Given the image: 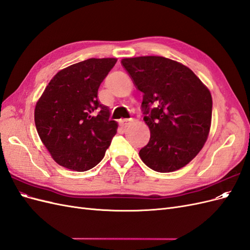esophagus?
Segmentation results:
<instances>
[{
  "label": "esophagus",
  "mask_w": 250,
  "mask_h": 250,
  "mask_svg": "<svg viewBox=\"0 0 250 250\" xmlns=\"http://www.w3.org/2000/svg\"><path fill=\"white\" fill-rule=\"evenodd\" d=\"M119 123H120V126H121V127L125 128V127H127L128 125H129L130 120H129V119H122V120H120Z\"/></svg>",
  "instance_id": "esophagus-1"
}]
</instances>
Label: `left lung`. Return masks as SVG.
Here are the masks:
<instances>
[{
	"mask_svg": "<svg viewBox=\"0 0 250 250\" xmlns=\"http://www.w3.org/2000/svg\"><path fill=\"white\" fill-rule=\"evenodd\" d=\"M121 63L144 94L150 140L140 150L141 160L161 173L185 167L208 137L213 107L208 88L188 66L166 57L124 58Z\"/></svg>",
	"mask_w": 250,
	"mask_h": 250,
	"instance_id": "8db88e82",
	"label": "left lung"
}]
</instances>
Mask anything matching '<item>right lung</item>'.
<instances>
[{
	"mask_svg": "<svg viewBox=\"0 0 250 250\" xmlns=\"http://www.w3.org/2000/svg\"><path fill=\"white\" fill-rule=\"evenodd\" d=\"M117 58H89L59 71L36 102L37 133L53 160L83 172L105 155L118 123L98 101V88Z\"/></svg>",
	"mask_w": 250,
	"mask_h": 250,
	"instance_id": "1",
	"label": "right lung"
}]
</instances>
